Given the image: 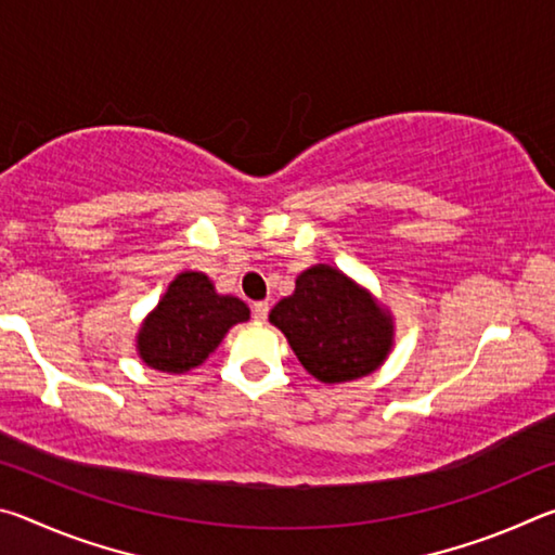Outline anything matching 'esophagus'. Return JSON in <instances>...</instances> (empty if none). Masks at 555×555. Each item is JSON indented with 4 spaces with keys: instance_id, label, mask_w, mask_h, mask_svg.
Instances as JSON below:
<instances>
[{
    "instance_id": "obj_1",
    "label": "esophagus",
    "mask_w": 555,
    "mask_h": 555,
    "mask_svg": "<svg viewBox=\"0 0 555 555\" xmlns=\"http://www.w3.org/2000/svg\"><path fill=\"white\" fill-rule=\"evenodd\" d=\"M251 315H255L257 323H264L267 315H269V304H267V300H257V304L251 306Z\"/></svg>"
}]
</instances>
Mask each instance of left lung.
Wrapping results in <instances>:
<instances>
[{"label": "left lung", "instance_id": "8db88e82", "mask_svg": "<svg viewBox=\"0 0 555 555\" xmlns=\"http://www.w3.org/2000/svg\"><path fill=\"white\" fill-rule=\"evenodd\" d=\"M269 321L286 335L298 362L325 384L367 377L393 345L389 311L327 264L306 269L294 294L271 308Z\"/></svg>", "mask_w": 555, "mask_h": 555}]
</instances>
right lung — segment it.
<instances>
[{"mask_svg": "<svg viewBox=\"0 0 555 555\" xmlns=\"http://www.w3.org/2000/svg\"><path fill=\"white\" fill-rule=\"evenodd\" d=\"M244 321H249L244 300L220 296L201 271H183L146 315L137 335V352L149 367L183 374L208 360L224 333Z\"/></svg>", "mask_w": 555, "mask_h": 555, "instance_id": "obj_1", "label": "right lung"}]
</instances>
